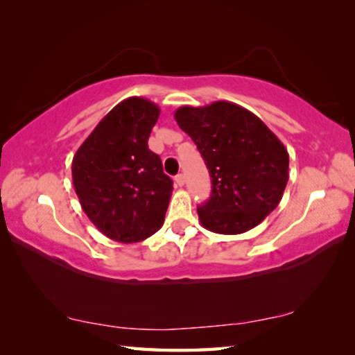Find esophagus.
<instances>
[{"label": "esophagus", "instance_id": "esophagus-1", "mask_svg": "<svg viewBox=\"0 0 355 355\" xmlns=\"http://www.w3.org/2000/svg\"><path fill=\"white\" fill-rule=\"evenodd\" d=\"M186 183V177L183 175V173H180V175L175 177V184L177 186H183Z\"/></svg>", "mask_w": 355, "mask_h": 355}]
</instances>
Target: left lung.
Wrapping results in <instances>:
<instances>
[{
    "label": "left lung",
    "instance_id": "1",
    "mask_svg": "<svg viewBox=\"0 0 355 355\" xmlns=\"http://www.w3.org/2000/svg\"><path fill=\"white\" fill-rule=\"evenodd\" d=\"M173 116L194 141L211 175V196L197 208L207 230L239 235L277 208L290 158L260 117L230 101L182 106Z\"/></svg>",
    "mask_w": 355,
    "mask_h": 355
}]
</instances>
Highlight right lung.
Wrapping results in <instances>:
<instances>
[{
    "label": "right lung",
    "mask_w": 355,
    "mask_h": 355,
    "mask_svg": "<svg viewBox=\"0 0 355 355\" xmlns=\"http://www.w3.org/2000/svg\"><path fill=\"white\" fill-rule=\"evenodd\" d=\"M158 117L153 101L125 98L100 120L71 161L83 211L112 241L139 243L163 227L173 186L147 144Z\"/></svg>",
    "instance_id": "add662e5"
}]
</instances>
